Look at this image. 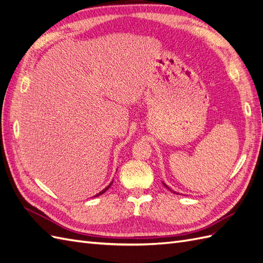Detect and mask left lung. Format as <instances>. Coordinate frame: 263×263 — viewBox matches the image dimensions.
Segmentation results:
<instances>
[{"mask_svg":"<svg viewBox=\"0 0 263 263\" xmlns=\"http://www.w3.org/2000/svg\"><path fill=\"white\" fill-rule=\"evenodd\" d=\"M163 185H164V186H165L166 189H169V186H168V185H165V184H164V183H163ZM169 190H170V189H169ZM170 191H171V190H170Z\"/></svg>","mask_w":263,"mask_h":263,"instance_id":"8db88e82","label":"left lung"}]
</instances>
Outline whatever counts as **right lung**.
<instances>
[{"mask_svg": "<svg viewBox=\"0 0 263 263\" xmlns=\"http://www.w3.org/2000/svg\"><path fill=\"white\" fill-rule=\"evenodd\" d=\"M112 183H113V182H110V183H109V185H107V186H106V187H105L104 190H103V191H101V192H100L99 194H97V195H95V196H99V195H101V194H103V193H105V192H106V190H108V189L110 187V185H112Z\"/></svg>", "mask_w": 263, "mask_h": 263, "instance_id": "obj_1", "label": "right lung"}]
</instances>
